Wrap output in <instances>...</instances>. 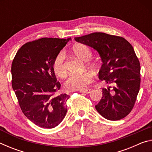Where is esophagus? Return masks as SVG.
Wrapping results in <instances>:
<instances>
[{
  "label": "esophagus",
  "instance_id": "34e87169",
  "mask_svg": "<svg viewBox=\"0 0 152 152\" xmlns=\"http://www.w3.org/2000/svg\"><path fill=\"white\" fill-rule=\"evenodd\" d=\"M91 91V89H85V90H80V91H79L80 92H81V93H86V94H88L90 93V92Z\"/></svg>",
  "mask_w": 152,
  "mask_h": 152
}]
</instances>
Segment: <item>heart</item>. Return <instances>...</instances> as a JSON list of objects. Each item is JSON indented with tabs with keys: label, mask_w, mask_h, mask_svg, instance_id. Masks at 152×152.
Instances as JSON below:
<instances>
[{
	"label": "heart",
	"mask_w": 152,
	"mask_h": 152,
	"mask_svg": "<svg viewBox=\"0 0 152 152\" xmlns=\"http://www.w3.org/2000/svg\"><path fill=\"white\" fill-rule=\"evenodd\" d=\"M73 53L76 57L84 61H86V66L91 70H96L98 64L93 61H88L92 56V51L88 46L82 43L75 45L72 48ZM66 56L63 51L59 52L53 59L52 68L55 74L60 78H64L67 74V68L66 65ZM88 61L87 62V61ZM93 80L92 74L86 72L82 74L71 75L64 82V88L68 91H80L86 88V86Z\"/></svg>",
	"instance_id": "obj_1"
}]
</instances>
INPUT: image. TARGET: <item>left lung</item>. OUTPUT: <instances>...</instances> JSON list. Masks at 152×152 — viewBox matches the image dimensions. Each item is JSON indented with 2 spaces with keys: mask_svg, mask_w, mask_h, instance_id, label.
Returning a JSON list of instances; mask_svg holds the SVG:
<instances>
[{
  "mask_svg": "<svg viewBox=\"0 0 152 152\" xmlns=\"http://www.w3.org/2000/svg\"><path fill=\"white\" fill-rule=\"evenodd\" d=\"M76 42L93 48L102 65L99 77L112 84L102 88V97L95 108L105 119L125 117L134 107L140 88V63L133 46L125 38L102 32L75 37Z\"/></svg>",
  "mask_w": 152,
  "mask_h": 152,
  "instance_id": "1",
  "label": "left lung"
}]
</instances>
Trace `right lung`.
Returning a JSON list of instances; mask_svg holds the SVG:
<instances>
[{"label":"right lung","instance_id":"1","mask_svg":"<svg viewBox=\"0 0 152 152\" xmlns=\"http://www.w3.org/2000/svg\"><path fill=\"white\" fill-rule=\"evenodd\" d=\"M70 39L43 37L29 42L20 47L12 60V87L20 109L40 127H55L66 116L70 96L55 94L61 84L52 64Z\"/></svg>","mask_w":152,"mask_h":152}]
</instances>
